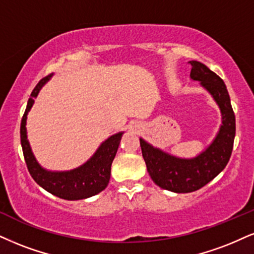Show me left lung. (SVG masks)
I'll list each match as a JSON object with an SVG mask.
<instances>
[{"label":"left lung","mask_w":254,"mask_h":254,"mask_svg":"<svg viewBox=\"0 0 254 254\" xmlns=\"http://www.w3.org/2000/svg\"><path fill=\"white\" fill-rule=\"evenodd\" d=\"M190 77L200 81L213 95L223 113V125L211 146L190 160L178 159L140 139L143 160L152 180L161 189L175 193L198 190L226 167L236 136V117L223 79L198 61H190Z\"/></svg>","instance_id":"8db88e82"}]
</instances>
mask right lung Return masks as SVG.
Here are the masks:
<instances>
[{"instance_id": "obj_1", "label": "right lung", "mask_w": 254, "mask_h": 254, "mask_svg": "<svg viewBox=\"0 0 254 254\" xmlns=\"http://www.w3.org/2000/svg\"><path fill=\"white\" fill-rule=\"evenodd\" d=\"M49 80L48 76L43 77L36 84L35 88L30 94L28 100V105L21 121V145L23 151L24 160H26L27 168L29 171L36 184H39L42 189L48 190L61 199L65 200H80L95 195L107 187L111 178L112 162L117 154L122 133L115 134L106 140L95 154L89 161L76 170L69 172H47L40 167L37 164L33 153H31L29 142L27 140L26 132V120L27 114L34 103L37 93L41 87Z\"/></svg>"}]
</instances>
